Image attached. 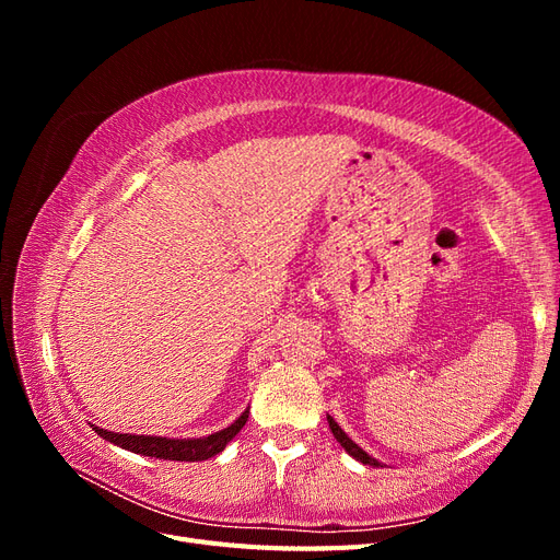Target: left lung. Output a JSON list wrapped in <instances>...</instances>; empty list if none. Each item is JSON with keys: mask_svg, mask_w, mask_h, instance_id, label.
<instances>
[{"mask_svg": "<svg viewBox=\"0 0 560 560\" xmlns=\"http://www.w3.org/2000/svg\"><path fill=\"white\" fill-rule=\"evenodd\" d=\"M327 420H329V428H331V432H334V436H336V442L338 444H341L346 451H348V455H352L354 457V460H360L362 465H371V467H383L378 460H376V457H371L366 451H362L358 444H354L352 442V439L341 430V428H338V422L331 418V416H327Z\"/></svg>", "mask_w": 560, "mask_h": 560, "instance_id": "1", "label": "left lung"}]
</instances>
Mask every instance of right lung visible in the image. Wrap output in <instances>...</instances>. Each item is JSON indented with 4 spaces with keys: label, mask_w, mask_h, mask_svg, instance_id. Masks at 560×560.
Here are the masks:
<instances>
[{
    "label": "right lung",
    "mask_w": 560,
    "mask_h": 560,
    "mask_svg": "<svg viewBox=\"0 0 560 560\" xmlns=\"http://www.w3.org/2000/svg\"><path fill=\"white\" fill-rule=\"evenodd\" d=\"M249 409L243 411V416L231 422L229 428L219 430L214 434H208L202 439H167V436H147V434H118V432H107L103 428L93 430L105 439V442H112L116 446H121L126 451L149 455V457H159V460H179V463H198V460H208V457L222 453L231 439L243 430L247 422Z\"/></svg>",
    "instance_id": "add662e5"
}]
</instances>
